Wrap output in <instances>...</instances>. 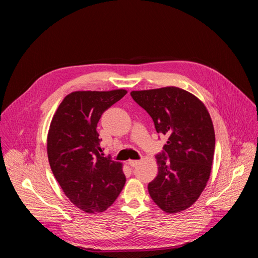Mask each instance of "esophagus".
<instances>
[{
	"mask_svg": "<svg viewBox=\"0 0 258 258\" xmlns=\"http://www.w3.org/2000/svg\"><path fill=\"white\" fill-rule=\"evenodd\" d=\"M139 163H140L139 160H129V161H128V165H129L130 167H132V168L137 167V166L139 165Z\"/></svg>",
	"mask_w": 258,
	"mask_h": 258,
	"instance_id": "obj_1",
	"label": "esophagus"
}]
</instances>
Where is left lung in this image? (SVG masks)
<instances>
[{"label": "left lung", "instance_id": "obj_1", "mask_svg": "<svg viewBox=\"0 0 258 258\" xmlns=\"http://www.w3.org/2000/svg\"><path fill=\"white\" fill-rule=\"evenodd\" d=\"M130 95L152 117L157 134L168 138L156 155L158 174L148 183V192L165 212H181L196 202L210 177L215 150L212 119L205 104L181 88Z\"/></svg>", "mask_w": 258, "mask_h": 258}]
</instances>
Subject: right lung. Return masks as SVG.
I'll return each instance as SVG.
<instances>
[{"mask_svg":"<svg viewBox=\"0 0 258 258\" xmlns=\"http://www.w3.org/2000/svg\"><path fill=\"white\" fill-rule=\"evenodd\" d=\"M127 91H75L54 113L47 137L49 165L74 206L87 213L105 211L126 183L121 163L104 157L97 131L102 114Z\"/></svg>","mask_w":258,"mask_h":258,"instance_id":"right-lung-1","label":"right lung"}]
</instances>
